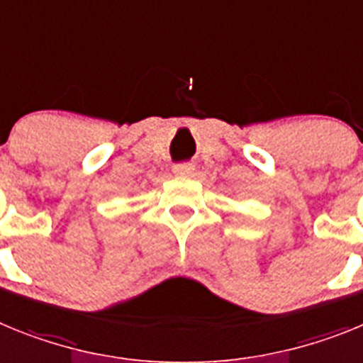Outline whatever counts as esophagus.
I'll list each match as a JSON object with an SVG mask.
<instances>
[{"label":"esophagus","mask_w":363,"mask_h":363,"mask_svg":"<svg viewBox=\"0 0 363 363\" xmlns=\"http://www.w3.org/2000/svg\"><path fill=\"white\" fill-rule=\"evenodd\" d=\"M196 171V167L192 165V163H179V165L172 167V172L176 176H192Z\"/></svg>","instance_id":"obj_1"}]
</instances>
